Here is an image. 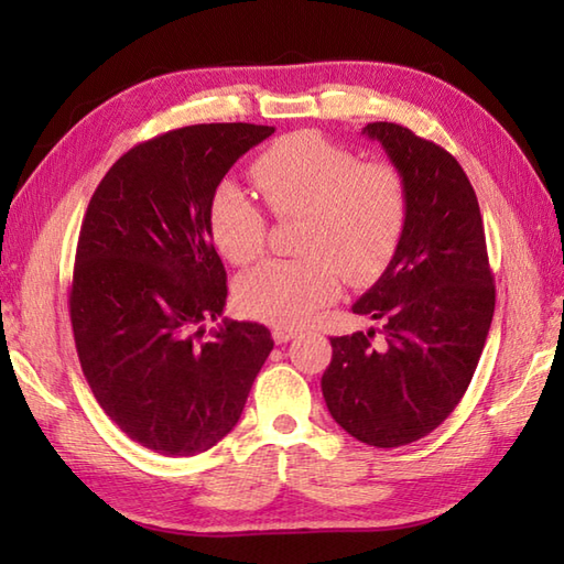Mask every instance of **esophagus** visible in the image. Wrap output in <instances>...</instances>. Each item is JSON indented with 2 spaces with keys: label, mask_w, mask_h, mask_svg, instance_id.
I'll use <instances>...</instances> for the list:
<instances>
[{
  "label": "esophagus",
  "mask_w": 564,
  "mask_h": 564,
  "mask_svg": "<svg viewBox=\"0 0 564 564\" xmlns=\"http://www.w3.org/2000/svg\"><path fill=\"white\" fill-rule=\"evenodd\" d=\"M297 329H293V327H273V341L275 344H289L291 339H295L297 337Z\"/></svg>",
  "instance_id": "1"
}]
</instances>
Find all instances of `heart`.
Returning <instances> with one entry per match:
<instances>
[{
    "mask_svg": "<svg viewBox=\"0 0 564 564\" xmlns=\"http://www.w3.org/2000/svg\"><path fill=\"white\" fill-rule=\"evenodd\" d=\"M251 174L275 218H295L301 259H271L237 283L245 313L297 327L327 305L346 281L366 283L388 267L406 223V186L390 162L356 154L313 130L285 135L263 150ZM210 232L220 254L245 267L267 247L269 220L237 182L210 200Z\"/></svg>",
    "mask_w": 564,
    "mask_h": 564,
    "instance_id": "b5f03b06",
    "label": "heart"
}]
</instances>
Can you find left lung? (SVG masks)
<instances>
[{
    "mask_svg": "<svg viewBox=\"0 0 564 564\" xmlns=\"http://www.w3.org/2000/svg\"><path fill=\"white\" fill-rule=\"evenodd\" d=\"M404 178L406 223L380 279L354 303L382 322L332 339L322 376L327 410L346 434L398 448L431 434L460 402L495 315L485 225L473 184L451 152L398 123H368Z\"/></svg>",
    "mask_w": 564,
    "mask_h": 564,
    "instance_id": "8db88e82",
    "label": "left lung"
}]
</instances>
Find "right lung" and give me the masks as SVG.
<instances>
[{
    "label": "right lung",
    "instance_id": "obj_1",
    "mask_svg": "<svg viewBox=\"0 0 564 564\" xmlns=\"http://www.w3.org/2000/svg\"><path fill=\"white\" fill-rule=\"evenodd\" d=\"M271 126L200 123L140 142L84 213L69 319L94 398L126 436L188 458L230 434L273 339L218 319L227 273L210 232L223 176Z\"/></svg>",
    "mask_w": 564,
    "mask_h": 564
}]
</instances>
